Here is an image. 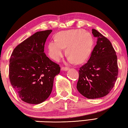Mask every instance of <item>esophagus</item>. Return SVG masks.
<instances>
[{"instance_id":"esophagus-1","label":"esophagus","mask_w":128,"mask_h":128,"mask_svg":"<svg viewBox=\"0 0 128 128\" xmlns=\"http://www.w3.org/2000/svg\"><path fill=\"white\" fill-rule=\"evenodd\" d=\"M61 69H62V70L66 71V70H68L69 68H68V66H62Z\"/></svg>"}]
</instances>
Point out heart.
Returning a JSON list of instances; mask_svg holds the SVG:
<instances>
[{"label":"heart","mask_w":128,"mask_h":128,"mask_svg":"<svg viewBox=\"0 0 128 128\" xmlns=\"http://www.w3.org/2000/svg\"><path fill=\"white\" fill-rule=\"evenodd\" d=\"M93 44L92 35L84 30H64L58 33L55 35V40L49 42L48 54L52 59L59 62L64 55V48L67 47L69 61L81 63L89 58Z\"/></svg>","instance_id":"1"}]
</instances>
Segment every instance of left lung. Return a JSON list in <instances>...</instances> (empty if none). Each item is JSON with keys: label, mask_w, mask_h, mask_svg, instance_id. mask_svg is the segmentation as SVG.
<instances>
[{"label": "left lung", "mask_w": 128, "mask_h": 128, "mask_svg": "<svg viewBox=\"0 0 128 128\" xmlns=\"http://www.w3.org/2000/svg\"><path fill=\"white\" fill-rule=\"evenodd\" d=\"M92 33L96 44L88 62L80 67L77 88L88 99L107 95L114 88L118 76V58L110 41L96 30Z\"/></svg>", "instance_id": "obj_1"}]
</instances>
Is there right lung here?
Returning a JSON list of instances; mask_svg holds the SVG:
<instances>
[{"instance_id":"right-lung-1","label":"right lung","mask_w":128,"mask_h":128,"mask_svg":"<svg viewBox=\"0 0 128 128\" xmlns=\"http://www.w3.org/2000/svg\"><path fill=\"white\" fill-rule=\"evenodd\" d=\"M52 30L38 32L15 47L10 56L9 78L21 100L37 104L48 98L59 64L44 52V44Z\"/></svg>"}]
</instances>
